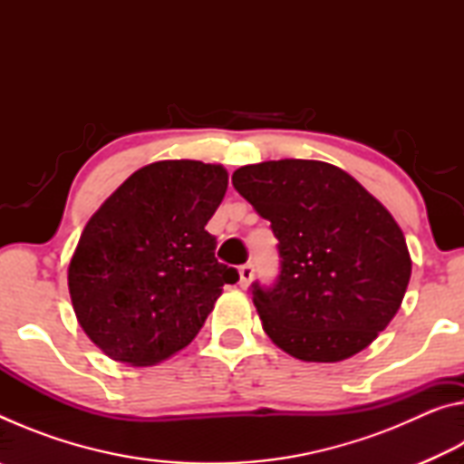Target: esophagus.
Listing matches in <instances>:
<instances>
[{
	"label": "esophagus",
	"mask_w": 464,
	"mask_h": 464,
	"mask_svg": "<svg viewBox=\"0 0 464 464\" xmlns=\"http://www.w3.org/2000/svg\"><path fill=\"white\" fill-rule=\"evenodd\" d=\"M251 280H254V266H251V264L241 266V268H239V286L247 288Z\"/></svg>",
	"instance_id": "obj_1"
}]
</instances>
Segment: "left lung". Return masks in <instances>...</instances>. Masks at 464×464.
Listing matches in <instances>:
<instances>
[{"label":"left lung","instance_id":"obj_1","mask_svg":"<svg viewBox=\"0 0 464 464\" xmlns=\"http://www.w3.org/2000/svg\"><path fill=\"white\" fill-rule=\"evenodd\" d=\"M233 186L278 239L276 285L251 286L270 340L304 362H340L371 345L397 315L411 276L389 210L325 161L243 166Z\"/></svg>","mask_w":464,"mask_h":464}]
</instances>
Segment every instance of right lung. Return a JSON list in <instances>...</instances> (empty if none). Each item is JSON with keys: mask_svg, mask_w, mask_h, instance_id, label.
I'll use <instances>...</instances> for the list:
<instances>
[{"mask_svg": "<svg viewBox=\"0 0 464 464\" xmlns=\"http://www.w3.org/2000/svg\"><path fill=\"white\" fill-rule=\"evenodd\" d=\"M229 184L194 160L137 169L92 215L67 268L75 317L116 362L151 366L186 348L239 274L204 227Z\"/></svg>", "mask_w": 464, "mask_h": 464, "instance_id": "obj_1", "label": "right lung"}]
</instances>
